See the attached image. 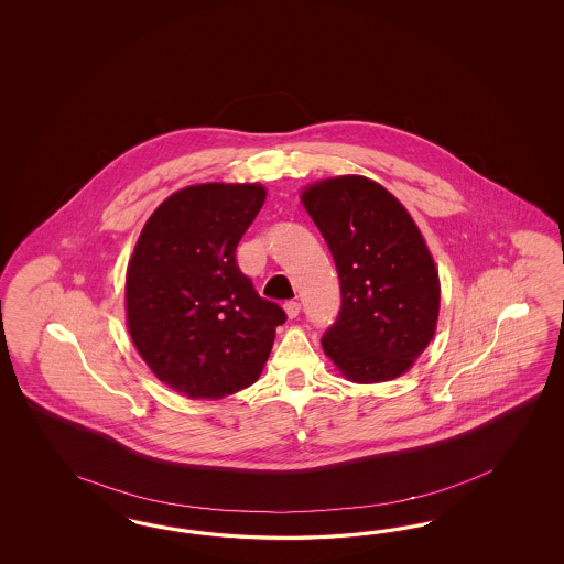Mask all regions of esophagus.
<instances>
[{
	"label": "esophagus",
	"mask_w": 564,
	"mask_h": 564,
	"mask_svg": "<svg viewBox=\"0 0 564 564\" xmlns=\"http://www.w3.org/2000/svg\"><path fill=\"white\" fill-rule=\"evenodd\" d=\"M300 310H302V304H300V302H288V304H285V314H288V318H295V316L300 314Z\"/></svg>",
	"instance_id": "34e87169"
}]
</instances>
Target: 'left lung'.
Here are the masks:
<instances>
[{
    "label": "left lung",
    "mask_w": 564,
    "mask_h": 564,
    "mask_svg": "<svg viewBox=\"0 0 564 564\" xmlns=\"http://www.w3.org/2000/svg\"><path fill=\"white\" fill-rule=\"evenodd\" d=\"M341 281V310L323 349L359 384L405 375L432 341L441 283L405 206L364 175L316 182L302 192Z\"/></svg>",
    "instance_id": "left-lung-1"
}]
</instances>
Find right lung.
Here are the masks:
<instances>
[{
    "label": "right lung",
    "instance_id": "1",
    "mask_svg": "<svg viewBox=\"0 0 564 564\" xmlns=\"http://www.w3.org/2000/svg\"><path fill=\"white\" fill-rule=\"evenodd\" d=\"M260 184H198L144 223L126 274L128 330L140 358L175 393L221 399L254 384L283 307L258 295L236 248L257 219Z\"/></svg>",
    "mask_w": 564,
    "mask_h": 564
}]
</instances>
